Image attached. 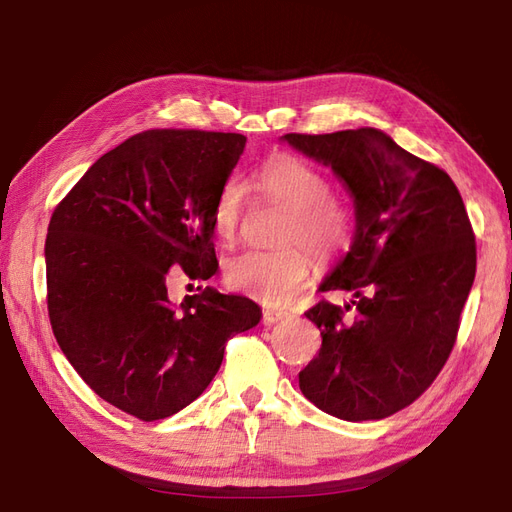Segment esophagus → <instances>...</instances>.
<instances>
[{"mask_svg": "<svg viewBox=\"0 0 512 512\" xmlns=\"http://www.w3.org/2000/svg\"><path fill=\"white\" fill-rule=\"evenodd\" d=\"M262 317H264V323H266V325H273V323H277V321H281V319H286L288 312H286V310H277V308H264Z\"/></svg>", "mask_w": 512, "mask_h": 512, "instance_id": "34e87169", "label": "esophagus"}]
</instances>
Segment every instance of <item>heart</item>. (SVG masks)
<instances>
[{
    "label": "heart",
    "mask_w": 512,
    "mask_h": 512,
    "mask_svg": "<svg viewBox=\"0 0 512 512\" xmlns=\"http://www.w3.org/2000/svg\"><path fill=\"white\" fill-rule=\"evenodd\" d=\"M257 187L270 202L290 211L279 235V250H246L228 259L226 284L266 306H286L306 286L312 270L308 246L317 257H332L350 244L352 213L332 195L330 178L310 162L281 156L257 173ZM246 211V184L228 178L211 209L213 231L222 244H235Z\"/></svg>",
    "instance_id": "1"
}]
</instances>
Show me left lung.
I'll use <instances>...</instances> for the list:
<instances>
[{
    "label": "left lung",
    "mask_w": 512,
    "mask_h": 512,
    "mask_svg": "<svg viewBox=\"0 0 512 512\" xmlns=\"http://www.w3.org/2000/svg\"><path fill=\"white\" fill-rule=\"evenodd\" d=\"M284 140L332 167L356 215L350 253L319 286L354 299L306 312L323 341L299 387L341 420L387 418L429 389L458 339L477 264L462 195L447 171L374 127Z\"/></svg>",
    "instance_id": "1"
}]
</instances>
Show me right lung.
<instances>
[{
    "instance_id": "1",
    "label": "right lung",
    "mask_w": 512,
    "mask_h": 512,
    "mask_svg": "<svg viewBox=\"0 0 512 512\" xmlns=\"http://www.w3.org/2000/svg\"><path fill=\"white\" fill-rule=\"evenodd\" d=\"M246 136L147 129L107 151L57 204L46 239L48 317L94 394L138 420L169 418L209 387L255 301L198 288L180 308L169 268L217 270L211 209Z\"/></svg>"
}]
</instances>
